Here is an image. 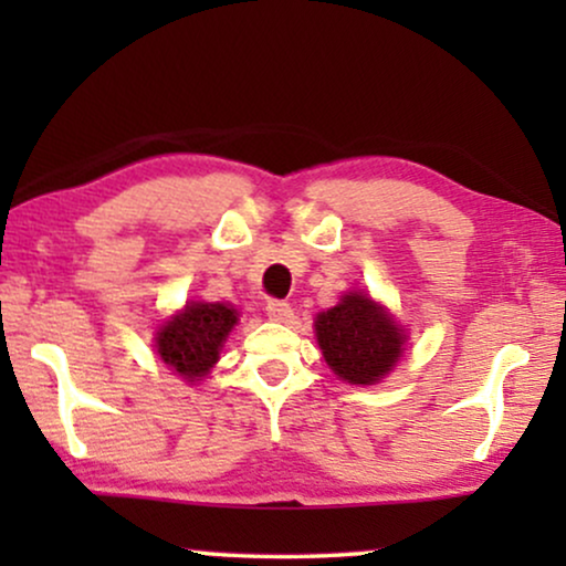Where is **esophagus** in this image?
I'll return each mask as SVG.
<instances>
[{"mask_svg": "<svg viewBox=\"0 0 566 566\" xmlns=\"http://www.w3.org/2000/svg\"><path fill=\"white\" fill-rule=\"evenodd\" d=\"M265 312H268V316H270V319H273V322H289L291 316H293L291 304H285V301H277V298L268 301Z\"/></svg>", "mask_w": 566, "mask_h": 566, "instance_id": "1", "label": "esophagus"}]
</instances>
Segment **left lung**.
Here are the masks:
<instances>
[{
	"label": "left lung",
	"mask_w": 566,
	"mask_h": 566,
	"mask_svg": "<svg viewBox=\"0 0 566 566\" xmlns=\"http://www.w3.org/2000/svg\"><path fill=\"white\" fill-rule=\"evenodd\" d=\"M316 339L327 366L347 384H376L399 360L405 332L368 293H347L316 316Z\"/></svg>",
	"instance_id": "obj_1"
}]
</instances>
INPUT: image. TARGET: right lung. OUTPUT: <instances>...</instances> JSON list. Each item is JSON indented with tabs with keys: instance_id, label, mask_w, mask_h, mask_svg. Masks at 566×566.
<instances>
[{
	"instance_id": "right-lung-1",
	"label": "right lung",
	"mask_w": 566,
	"mask_h": 566,
	"mask_svg": "<svg viewBox=\"0 0 566 566\" xmlns=\"http://www.w3.org/2000/svg\"><path fill=\"white\" fill-rule=\"evenodd\" d=\"M237 324V308L223 304H188L157 332V353L188 381H200L219 360L223 339Z\"/></svg>"
}]
</instances>
